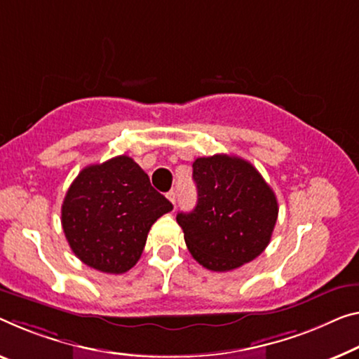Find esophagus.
I'll return each mask as SVG.
<instances>
[{"mask_svg": "<svg viewBox=\"0 0 359 359\" xmlns=\"http://www.w3.org/2000/svg\"><path fill=\"white\" fill-rule=\"evenodd\" d=\"M167 198H168L170 202L173 203V205H176V194H175L173 191H170V192H168V194H167Z\"/></svg>", "mask_w": 359, "mask_h": 359, "instance_id": "esophagus-1", "label": "esophagus"}]
</instances>
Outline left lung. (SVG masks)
Wrapping results in <instances>:
<instances>
[{"label":"left lung","mask_w":359,"mask_h":359,"mask_svg":"<svg viewBox=\"0 0 359 359\" xmlns=\"http://www.w3.org/2000/svg\"><path fill=\"white\" fill-rule=\"evenodd\" d=\"M192 170L197 205L176 215L191 255L219 273L252 262L268 247L278 219L273 189L241 157H198Z\"/></svg>","instance_id":"8db88e82"}]
</instances>
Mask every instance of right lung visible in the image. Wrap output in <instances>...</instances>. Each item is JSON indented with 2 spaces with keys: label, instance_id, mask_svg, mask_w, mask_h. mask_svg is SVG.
Segmentation results:
<instances>
[{
  "label": "right lung",
  "instance_id": "1",
  "mask_svg": "<svg viewBox=\"0 0 359 359\" xmlns=\"http://www.w3.org/2000/svg\"><path fill=\"white\" fill-rule=\"evenodd\" d=\"M172 208L133 158L118 156L81 170L65 194L60 222L81 262L122 274L140 260L151 226Z\"/></svg>",
  "mask_w": 359,
  "mask_h": 359
}]
</instances>
